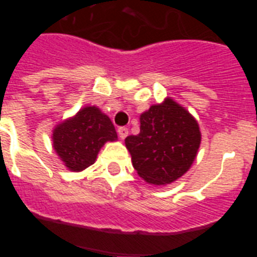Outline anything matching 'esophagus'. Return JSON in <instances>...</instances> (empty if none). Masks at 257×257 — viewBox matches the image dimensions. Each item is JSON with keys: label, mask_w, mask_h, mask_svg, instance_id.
I'll use <instances>...</instances> for the list:
<instances>
[{"label": "esophagus", "mask_w": 257, "mask_h": 257, "mask_svg": "<svg viewBox=\"0 0 257 257\" xmlns=\"http://www.w3.org/2000/svg\"><path fill=\"white\" fill-rule=\"evenodd\" d=\"M117 131H118V135H119V138H121L122 140L128 135V128H127V127H119Z\"/></svg>", "instance_id": "1"}]
</instances>
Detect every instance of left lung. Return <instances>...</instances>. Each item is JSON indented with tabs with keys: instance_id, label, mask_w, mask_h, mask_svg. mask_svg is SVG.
<instances>
[{
	"instance_id": "1",
	"label": "left lung",
	"mask_w": 257,
	"mask_h": 257,
	"mask_svg": "<svg viewBox=\"0 0 257 257\" xmlns=\"http://www.w3.org/2000/svg\"><path fill=\"white\" fill-rule=\"evenodd\" d=\"M140 178L154 185L181 178L201 144L198 122L187 109L167 97L140 115V133L124 139Z\"/></svg>"
}]
</instances>
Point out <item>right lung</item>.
Segmentation results:
<instances>
[{
	"label": "right lung",
	"instance_id": "right-lung-1",
	"mask_svg": "<svg viewBox=\"0 0 257 257\" xmlns=\"http://www.w3.org/2000/svg\"><path fill=\"white\" fill-rule=\"evenodd\" d=\"M114 140L117 133L110 118L97 106H85L52 131V145L56 154L68 170L76 172L91 166L101 147Z\"/></svg>",
	"mask_w": 257,
	"mask_h": 257
}]
</instances>
